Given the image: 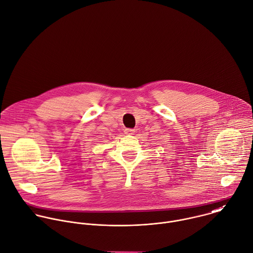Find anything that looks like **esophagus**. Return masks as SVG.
I'll return each instance as SVG.
<instances>
[{"instance_id":"1","label":"esophagus","mask_w":253,"mask_h":253,"mask_svg":"<svg viewBox=\"0 0 253 253\" xmlns=\"http://www.w3.org/2000/svg\"><path fill=\"white\" fill-rule=\"evenodd\" d=\"M124 133H125L126 135H133V134L135 133V130H134V129H129V128H127V129L124 130Z\"/></svg>"}]
</instances>
